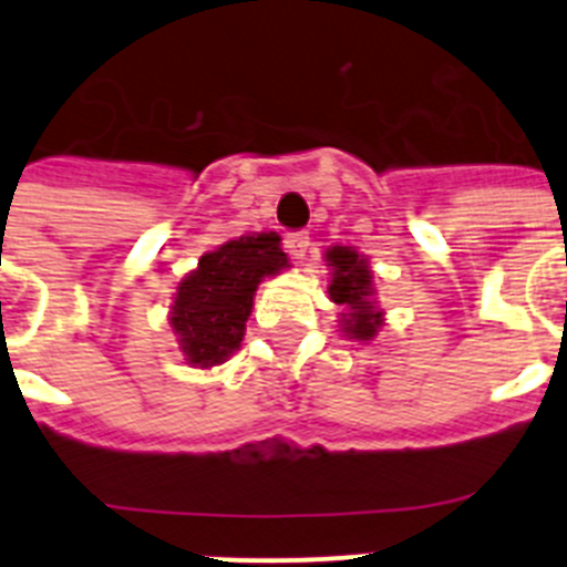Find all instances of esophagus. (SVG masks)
<instances>
[{
  "label": "esophagus",
  "mask_w": 567,
  "mask_h": 567,
  "mask_svg": "<svg viewBox=\"0 0 567 567\" xmlns=\"http://www.w3.org/2000/svg\"><path fill=\"white\" fill-rule=\"evenodd\" d=\"M284 247H287V252L292 255V258H307L309 235L307 233H289L287 238H284Z\"/></svg>",
  "instance_id": "34e87169"
}]
</instances>
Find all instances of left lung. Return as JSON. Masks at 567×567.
I'll return each instance as SVG.
<instances>
[{
    "instance_id": "left-lung-1",
    "label": "left lung",
    "mask_w": 567,
    "mask_h": 567,
    "mask_svg": "<svg viewBox=\"0 0 567 567\" xmlns=\"http://www.w3.org/2000/svg\"><path fill=\"white\" fill-rule=\"evenodd\" d=\"M329 267V298L343 307L338 327L349 340H374L385 323V312L378 303L372 264L354 247H329L323 252Z\"/></svg>"
}]
</instances>
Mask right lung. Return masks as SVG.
Here are the masks:
<instances>
[{"instance_id": "right-lung-1", "label": "right lung", "mask_w": 567, "mask_h": 567, "mask_svg": "<svg viewBox=\"0 0 567 567\" xmlns=\"http://www.w3.org/2000/svg\"><path fill=\"white\" fill-rule=\"evenodd\" d=\"M278 233H249L198 258V267L178 280L169 307L184 363L213 369L240 349L264 278L289 269Z\"/></svg>"}]
</instances>
